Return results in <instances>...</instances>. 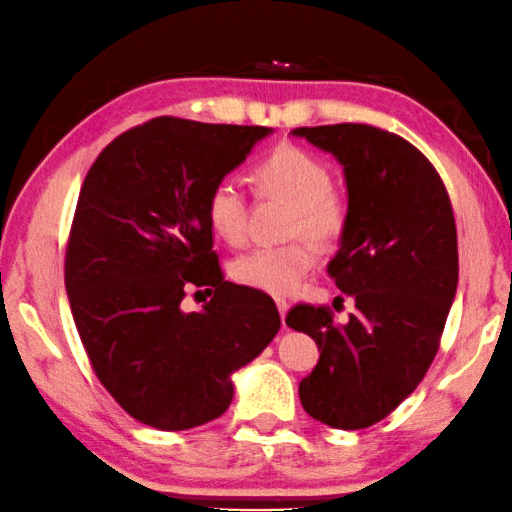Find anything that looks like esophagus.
Wrapping results in <instances>:
<instances>
[{"instance_id": "34e87169", "label": "esophagus", "mask_w": 512, "mask_h": 512, "mask_svg": "<svg viewBox=\"0 0 512 512\" xmlns=\"http://www.w3.org/2000/svg\"><path fill=\"white\" fill-rule=\"evenodd\" d=\"M276 308H279V313H281V320H286V315H288V308H290V304L283 297H279L276 299Z\"/></svg>"}]
</instances>
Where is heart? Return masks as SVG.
<instances>
[{"instance_id":"b5f03b06","label":"heart","mask_w":512,"mask_h":512,"mask_svg":"<svg viewBox=\"0 0 512 512\" xmlns=\"http://www.w3.org/2000/svg\"><path fill=\"white\" fill-rule=\"evenodd\" d=\"M254 181L267 195L292 206L286 245L254 247L229 265L242 286L286 295L313 270L315 249L338 242L347 229V199L331 186V170L304 149L281 145L254 167ZM206 217L211 229L231 245H240L247 233L245 192L233 179H220L206 197ZM312 241L308 243L303 238Z\"/></svg>"}]
</instances>
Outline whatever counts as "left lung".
<instances>
[{"instance_id": "8db88e82", "label": "left lung", "mask_w": 512, "mask_h": 512, "mask_svg": "<svg viewBox=\"0 0 512 512\" xmlns=\"http://www.w3.org/2000/svg\"><path fill=\"white\" fill-rule=\"evenodd\" d=\"M292 136L335 156L347 183V229L329 263L356 301L345 324L326 306L286 317L320 349L299 383L301 406L333 429H367L424 379L456 297L458 238L445 183L408 140L370 124L299 127Z\"/></svg>"}]
</instances>
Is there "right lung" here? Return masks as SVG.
I'll list each match as a JSON object with an SVG mask.
<instances>
[{"mask_svg":"<svg viewBox=\"0 0 512 512\" xmlns=\"http://www.w3.org/2000/svg\"><path fill=\"white\" fill-rule=\"evenodd\" d=\"M267 127L156 117L117 136L86 174L65 254V290L97 379L161 431L220 417L231 374L279 333L272 297L224 281L206 197ZM190 285L212 299L186 314Z\"/></svg>","mask_w":512,"mask_h":512,"instance_id":"right-lung-1","label":"right lung"}]
</instances>
